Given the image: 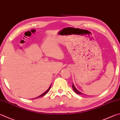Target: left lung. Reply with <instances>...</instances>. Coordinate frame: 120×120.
<instances>
[{
    "label": "left lung",
    "instance_id": "left-lung-1",
    "mask_svg": "<svg viewBox=\"0 0 120 120\" xmlns=\"http://www.w3.org/2000/svg\"><path fill=\"white\" fill-rule=\"evenodd\" d=\"M72 87H73V90H74V91L75 92V93H77V94H82V95H83V94H83L82 93H81V92H80L78 90H77L76 89V87H75V86H74V84H73V83Z\"/></svg>",
    "mask_w": 120,
    "mask_h": 120
}]
</instances>
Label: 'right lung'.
I'll return each mask as SVG.
<instances>
[{"label":"right lung","instance_id":"1","mask_svg":"<svg viewBox=\"0 0 120 120\" xmlns=\"http://www.w3.org/2000/svg\"><path fill=\"white\" fill-rule=\"evenodd\" d=\"M50 87H51V85H50V86H49V88H48V89L47 90V91H45V92H44V93H43V94H41V95H40V96H38V97H37L36 98H39V97H41V96H44V95H45V94H46V93H47V92H48V91H49V90H50ZM33 99H34V98H33Z\"/></svg>","mask_w":120,"mask_h":120}]
</instances>
